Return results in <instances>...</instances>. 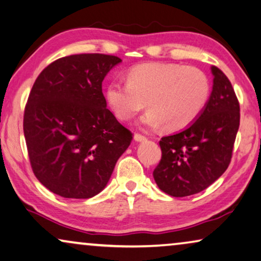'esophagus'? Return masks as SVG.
Segmentation results:
<instances>
[{
	"label": "esophagus",
	"mask_w": 261,
	"mask_h": 261,
	"mask_svg": "<svg viewBox=\"0 0 261 261\" xmlns=\"http://www.w3.org/2000/svg\"><path fill=\"white\" fill-rule=\"evenodd\" d=\"M134 140L137 142H144L147 140V139H146V137H144V135H141V134H134Z\"/></svg>",
	"instance_id": "1"
}]
</instances>
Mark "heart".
Returning a JSON list of instances; mask_svg holds the SVG:
<instances>
[{
	"label": "heart",
	"instance_id": "heart-1",
	"mask_svg": "<svg viewBox=\"0 0 261 261\" xmlns=\"http://www.w3.org/2000/svg\"><path fill=\"white\" fill-rule=\"evenodd\" d=\"M210 82L197 67L174 63H146L128 71L127 82L113 81L106 101L117 119L128 121L145 108L140 127L177 132L194 122L205 108Z\"/></svg>",
	"mask_w": 261,
	"mask_h": 261
}]
</instances>
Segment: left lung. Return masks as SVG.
Listing matches in <instances>:
<instances>
[{
    "instance_id": "1",
    "label": "left lung",
    "mask_w": 261,
    "mask_h": 261,
    "mask_svg": "<svg viewBox=\"0 0 261 261\" xmlns=\"http://www.w3.org/2000/svg\"><path fill=\"white\" fill-rule=\"evenodd\" d=\"M205 108L184 130L164 137L156 185L173 197L198 194L222 176L231 159L240 124V106L229 80L216 66Z\"/></svg>"
}]
</instances>
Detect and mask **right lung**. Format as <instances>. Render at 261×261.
<instances>
[{
	"mask_svg": "<svg viewBox=\"0 0 261 261\" xmlns=\"http://www.w3.org/2000/svg\"><path fill=\"white\" fill-rule=\"evenodd\" d=\"M119 57L84 53L41 71L23 115L35 177L53 194L91 198L108 184L132 133L107 108L102 82Z\"/></svg>",
	"mask_w": 261,
	"mask_h": 261,
	"instance_id": "right-lung-1",
	"label": "right lung"
}]
</instances>
